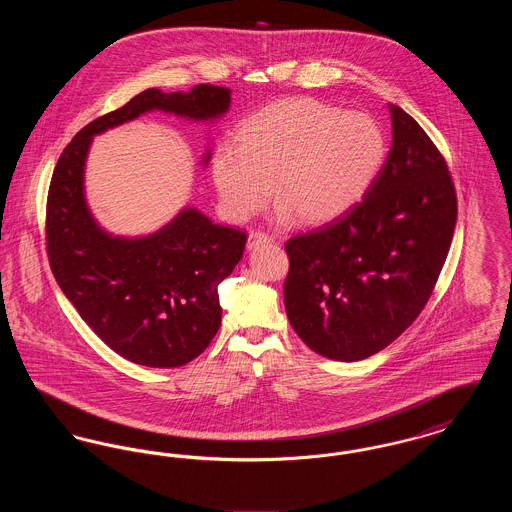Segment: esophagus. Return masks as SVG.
<instances>
[{
	"label": "esophagus",
	"mask_w": 512,
	"mask_h": 512,
	"mask_svg": "<svg viewBox=\"0 0 512 512\" xmlns=\"http://www.w3.org/2000/svg\"><path fill=\"white\" fill-rule=\"evenodd\" d=\"M270 242V238H268L267 234H263V232H251L249 234V238H247V249H255V247H259V245H265Z\"/></svg>",
	"instance_id": "1"
}]
</instances>
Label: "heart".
Listing matches in <instances>:
<instances>
[{"label":"heart","instance_id":"b5f03b06","mask_svg":"<svg viewBox=\"0 0 512 512\" xmlns=\"http://www.w3.org/2000/svg\"><path fill=\"white\" fill-rule=\"evenodd\" d=\"M386 149L382 126L366 113L280 99L245 122L240 144L215 147L211 174L230 219L263 209L274 188L282 219L324 224L363 199Z\"/></svg>","mask_w":512,"mask_h":512}]
</instances>
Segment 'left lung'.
<instances>
[{
	"mask_svg": "<svg viewBox=\"0 0 512 512\" xmlns=\"http://www.w3.org/2000/svg\"><path fill=\"white\" fill-rule=\"evenodd\" d=\"M388 159L361 203L286 244V313L315 353L366 359L420 315L447 259L457 195L438 147L390 103Z\"/></svg>",
	"mask_w": 512,
	"mask_h": 512,
	"instance_id": "1",
	"label": "left lung"
}]
</instances>
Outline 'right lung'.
<instances>
[{"mask_svg": "<svg viewBox=\"0 0 512 512\" xmlns=\"http://www.w3.org/2000/svg\"><path fill=\"white\" fill-rule=\"evenodd\" d=\"M230 94L211 84L186 94L144 90L84 126L51 176L46 240L53 276L84 322L136 365L176 368L207 349L222 320L219 284L240 263L247 238L195 207L147 236L107 232L86 201L88 151L98 134L151 111L215 122L230 109ZM209 157L207 149L201 163Z\"/></svg>", "mask_w": 512, "mask_h": 512, "instance_id": "add662e5", "label": "right lung"}]
</instances>
